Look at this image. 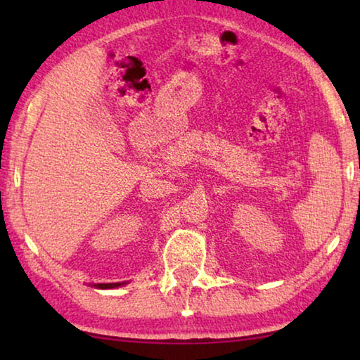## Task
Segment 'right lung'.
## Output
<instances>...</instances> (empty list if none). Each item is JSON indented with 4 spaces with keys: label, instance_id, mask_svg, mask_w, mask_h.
<instances>
[{
    "label": "right lung",
    "instance_id": "obj_1",
    "mask_svg": "<svg viewBox=\"0 0 360 360\" xmlns=\"http://www.w3.org/2000/svg\"><path fill=\"white\" fill-rule=\"evenodd\" d=\"M125 283H106V284H94V288L96 289H114V288H120V285H124Z\"/></svg>",
    "mask_w": 360,
    "mask_h": 360
}]
</instances>
